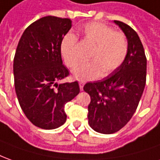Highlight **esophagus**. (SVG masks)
I'll list each match as a JSON object with an SVG mask.
<instances>
[{"label": "esophagus", "mask_w": 160, "mask_h": 160, "mask_svg": "<svg viewBox=\"0 0 160 160\" xmlns=\"http://www.w3.org/2000/svg\"><path fill=\"white\" fill-rule=\"evenodd\" d=\"M83 85H84V82H79V86H80V90H81V91L83 90Z\"/></svg>", "instance_id": "obj_1"}]
</instances>
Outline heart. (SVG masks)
Masks as SVG:
<instances>
[{
    "instance_id": "b5f03b06",
    "label": "heart",
    "mask_w": 160,
    "mask_h": 160,
    "mask_svg": "<svg viewBox=\"0 0 160 160\" xmlns=\"http://www.w3.org/2000/svg\"><path fill=\"white\" fill-rule=\"evenodd\" d=\"M84 40L93 45L88 62L72 70V78L79 81H89L107 76L118 68L128 52V42L124 34L113 31L112 28L100 22L86 24L82 31ZM61 55L66 65L74 68L79 62L78 40L71 33L63 36L60 45Z\"/></svg>"
}]
</instances>
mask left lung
<instances>
[{"label": "left lung", "mask_w": 160, "mask_h": 160, "mask_svg": "<svg viewBox=\"0 0 160 160\" xmlns=\"http://www.w3.org/2000/svg\"><path fill=\"white\" fill-rule=\"evenodd\" d=\"M128 42L122 64L106 78L87 82L83 91L91 96L89 124L95 132L112 134L128 123L137 109L146 81V57L139 36L129 25L113 21Z\"/></svg>", "instance_id": "8db88e82"}]
</instances>
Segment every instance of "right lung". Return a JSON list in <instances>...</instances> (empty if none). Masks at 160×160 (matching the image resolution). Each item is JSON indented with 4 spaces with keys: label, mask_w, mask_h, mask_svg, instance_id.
Listing matches in <instances>:
<instances>
[{
    "label": "right lung",
    "mask_w": 160,
    "mask_h": 160,
    "mask_svg": "<svg viewBox=\"0 0 160 160\" xmlns=\"http://www.w3.org/2000/svg\"><path fill=\"white\" fill-rule=\"evenodd\" d=\"M71 26L67 18L42 17L25 29L16 48V96L28 119L39 128L52 130L64 124V106L80 92L78 82L58 84L69 75L60 45Z\"/></svg>",
    "instance_id": "add662e5"
}]
</instances>
